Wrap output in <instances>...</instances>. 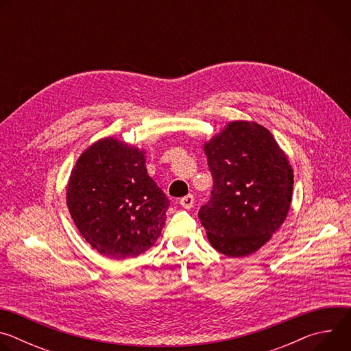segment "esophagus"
I'll return each mask as SVG.
<instances>
[{
	"label": "esophagus",
	"instance_id": "1",
	"mask_svg": "<svg viewBox=\"0 0 351 351\" xmlns=\"http://www.w3.org/2000/svg\"><path fill=\"white\" fill-rule=\"evenodd\" d=\"M180 206L183 207V208H186V210H190L191 207H193V204H194V197L191 195V194H189V195H186V197H183V198H180Z\"/></svg>",
	"mask_w": 351,
	"mask_h": 351
}]
</instances>
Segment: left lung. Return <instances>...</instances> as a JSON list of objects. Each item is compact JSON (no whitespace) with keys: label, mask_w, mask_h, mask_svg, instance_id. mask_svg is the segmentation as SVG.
Masks as SVG:
<instances>
[{"label":"left lung","mask_w":351,"mask_h":351,"mask_svg":"<svg viewBox=\"0 0 351 351\" xmlns=\"http://www.w3.org/2000/svg\"><path fill=\"white\" fill-rule=\"evenodd\" d=\"M203 147L214 187L198 218L217 252L247 257L285 222L293 168L274 134L254 121L229 122Z\"/></svg>","instance_id":"1"}]
</instances>
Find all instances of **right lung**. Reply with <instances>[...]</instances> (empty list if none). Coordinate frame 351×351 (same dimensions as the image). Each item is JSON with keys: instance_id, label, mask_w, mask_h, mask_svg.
Listing matches in <instances>:
<instances>
[{"instance_id": "add662e5", "label": "right lung", "mask_w": 351, "mask_h": 351, "mask_svg": "<svg viewBox=\"0 0 351 351\" xmlns=\"http://www.w3.org/2000/svg\"><path fill=\"white\" fill-rule=\"evenodd\" d=\"M66 206L94 250L126 260L156 244L169 199L147 175L144 148L104 137L88 145L72 168Z\"/></svg>"}]
</instances>
